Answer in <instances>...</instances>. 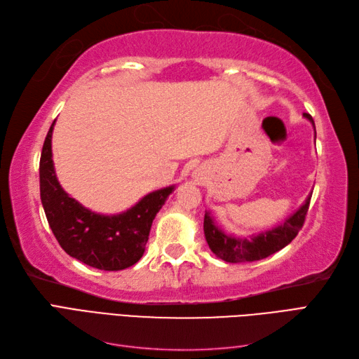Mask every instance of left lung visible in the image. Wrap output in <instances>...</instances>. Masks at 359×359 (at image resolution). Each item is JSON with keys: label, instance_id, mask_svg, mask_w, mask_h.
<instances>
[{"label": "left lung", "instance_id": "1", "mask_svg": "<svg viewBox=\"0 0 359 359\" xmlns=\"http://www.w3.org/2000/svg\"><path fill=\"white\" fill-rule=\"evenodd\" d=\"M304 118H307L311 123L314 128V140H316V127H314L313 118L309 114H304ZM310 198L311 194H309L295 212L287 217L285 223H281L269 231L253 233L252 236H235L232 233L224 232L217 224L211 212L205 211V240L208 243L211 252L219 259L224 260V262L244 264L265 259L286 247L298 235L304 224V220H306Z\"/></svg>", "mask_w": 359, "mask_h": 359}]
</instances>
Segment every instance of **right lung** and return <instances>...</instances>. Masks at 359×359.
I'll return each mask as SVG.
<instances>
[{"label": "right lung", "instance_id": "1", "mask_svg": "<svg viewBox=\"0 0 359 359\" xmlns=\"http://www.w3.org/2000/svg\"><path fill=\"white\" fill-rule=\"evenodd\" d=\"M52 123L40 157V199L57 241L69 256L85 265L119 271L135 265L145 252L151 224L175 184L151 191L132 208L119 214H100L85 208L64 191L52 160Z\"/></svg>", "mask_w": 359, "mask_h": 359}]
</instances>
